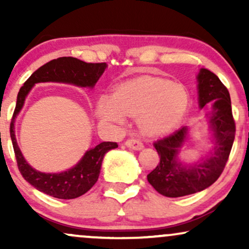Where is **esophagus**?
I'll return each mask as SVG.
<instances>
[{
  "mask_svg": "<svg viewBox=\"0 0 249 249\" xmlns=\"http://www.w3.org/2000/svg\"><path fill=\"white\" fill-rule=\"evenodd\" d=\"M125 145H126L127 147L132 148V150H142V147H144V144L139 141V139H134V138H131V139H127L126 142H125Z\"/></svg>",
  "mask_w": 249,
  "mask_h": 249,
  "instance_id": "34e87169",
  "label": "esophagus"
}]
</instances>
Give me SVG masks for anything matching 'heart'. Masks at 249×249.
Returning <instances> with one entry per match:
<instances>
[{"instance_id": "obj_1", "label": "heart", "mask_w": 249, "mask_h": 249, "mask_svg": "<svg viewBox=\"0 0 249 249\" xmlns=\"http://www.w3.org/2000/svg\"><path fill=\"white\" fill-rule=\"evenodd\" d=\"M188 93L166 79L141 77L119 85L112 97L102 96L96 115L103 123L123 125L125 115L138 117V125L147 136H161L182 121L188 107Z\"/></svg>"}]
</instances>
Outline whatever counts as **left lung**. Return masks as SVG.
I'll use <instances>...</instances> for the list:
<instances>
[{"label":"left lung","mask_w":249,"mask_h":249,"mask_svg":"<svg viewBox=\"0 0 249 249\" xmlns=\"http://www.w3.org/2000/svg\"><path fill=\"white\" fill-rule=\"evenodd\" d=\"M198 90L200 107L213 103L208 115L214 134L213 152L199 164L182 165L178 160V153L186 139V126L154 142L153 146L160 161L147 174V181L157 192L168 198L188 196L211 186L224 171L233 146L235 122L227 88L215 73L201 69L198 75Z\"/></svg>","instance_id":"left-lung-1"}]
</instances>
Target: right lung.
I'll list each match as a JSON object with an SVG mask.
<instances>
[{"instance_id":"add662e5","label":"right lung","mask_w":249,"mask_h":249,"mask_svg":"<svg viewBox=\"0 0 249 249\" xmlns=\"http://www.w3.org/2000/svg\"><path fill=\"white\" fill-rule=\"evenodd\" d=\"M105 69H107V63H87L79 61L75 57H59L38 68L25 81L23 87L19 89L16 107L10 123V137L17 167L22 177L36 190L58 199H75L83 196L89 190H91V187L98 180L104 154L112 148L118 147V144L113 142H101L96 147L87 151L82 160L75 167L65 172L42 173L34 170L22 156L14 131V121L23 107L25 97L36 83L41 82L70 83L77 87L92 88L95 87Z\"/></svg>"}]
</instances>
